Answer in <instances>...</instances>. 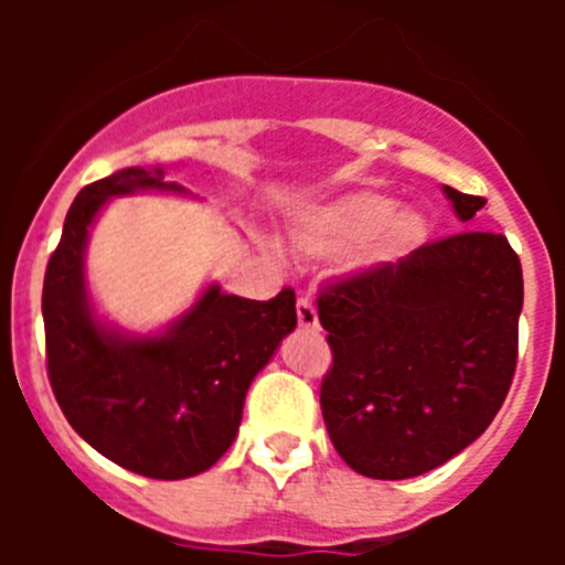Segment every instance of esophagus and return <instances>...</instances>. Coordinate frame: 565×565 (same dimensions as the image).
<instances>
[{"label":"esophagus","instance_id":"esophagus-1","mask_svg":"<svg viewBox=\"0 0 565 565\" xmlns=\"http://www.w3.org/2000/svg\"><path fill=\"white\" fill-rule=\"evenodd\" d=\"M297 322L299 328H306V331H319V317H317V308L308 297H302L297 302Z\"/></svg>","mask_w":565,"mask_h":565}]
</instances>
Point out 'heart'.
<instances>
[{"label":"heart","instance_id":"heart-1","mask_svg":"<svg viewBox=\"0 0 565 565\" xmlns=\"http://www.w3.org/2000/svg\"><path fill=\"white\" fill-rule=\"evenodd\" d=\"M396 203L384 194H348L302 228L299 246L319 257H339L371 242L367 248L373 263L393 259L424 239L422 217L413 212L396 214Z\"/></svg>","mask_w":565,"mask_h":565}]
</instances>
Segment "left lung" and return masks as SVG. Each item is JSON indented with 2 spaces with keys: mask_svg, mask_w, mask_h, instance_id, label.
<instances>
[{
  "mask_svg": "<svg viewBox=\"0 0 565 565\" xmlns=\"http://www.w3.org/2000/svg\"><path fill=\"white\" fill-rule=\"evenodd\" d=\"M463 223L483 198L444 186ZM333 364L319 387L328 436L359 476L402 481L450 461L501 411L518 364L521 259L463 232L319 291Z\"/></svg>",
  "mask_w": 565,
  "mask_h": 565,
  "instance_id": "left-lung-1",
  "label": "left lung"
}]
</instances>
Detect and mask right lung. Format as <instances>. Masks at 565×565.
Here are the masks:
<instances>
[{
	"label": "right lung",
	"instance_id": "right-lung-1",
	"mask_svg": "<svg viewBox=\"0 0 565 565\" xmlns=\"http://www.w3.org/2000/svg\"><path fill=\"white\" fill-rule=\"evenodd\" d=\"M186 189L161 169L129 167L89 183L64 217L44 271L47 376L70 427L104 458L138 476L181 481L232 447L248 384L297 328V297L268 302L209 286L186 313L152 337L104 326L84 282L89 226L115 194Z\"/></svg>",
	"mask_w": 565,
	"mask_h": 565
}]
</instances>
